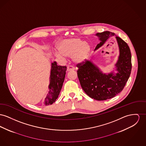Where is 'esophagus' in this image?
Returning <instances> with one entry per match:
<instances>
[{"instance_id": "esophagus-1", "label": "esophagus", "mask_w": 146, "mask_h": 146, "mask_svg": "<svg viewBox=\"0 0 146 146\" xmlns=\"http://www.w3.org/2000/svg\"><path fill=\"white\" fill-rule=\"evenodd\" d=\"M75 70V68L72 66H71V65H68V67H67L68 71H72V70Z\"/></svg>"}]
</instances>
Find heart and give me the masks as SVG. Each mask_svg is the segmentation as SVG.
Listing matches in <instances>:
<instances>
[{"instance_id": "heart-1", "label": "heart", "mask_w": 146, "mask_h": 146, "mask_svg": "<svg viewBox=\"0 0 146 146\" xmlns=\"http://www.w3.org/2000/svg\"><path fill=\"white\" fill-rule=\"evenodd\" d=\"M58 49L60 51L55 52L58 57H72L73 61L76 64H81L85 61L91 51V48L88 42L78 38L62 40L58 45Z\"/></svg>"}]
</instances>
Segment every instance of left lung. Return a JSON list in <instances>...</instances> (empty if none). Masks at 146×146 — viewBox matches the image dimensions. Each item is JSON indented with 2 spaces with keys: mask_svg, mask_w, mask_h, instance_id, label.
Here are the masks:
<instances>
[{
  "mask_svg": "<svg viewBox=\"0 0 146 146\" xmlns=\"http://www.w3.org/2000/svg\"><path fill=\"white\" fill-rule=\"evenodd\" d=\"M101 42L95 50L100 48L113 33L104 31L97 33ZM119 49V56L116 64L118 71L116 75L113 74L106 75L89 60L78 64V76L80 85L89 97L98 101H104L115 97L121 92L129 78L131 69V53L126 42L116 36Z\"/></svg>",
  "mask_w": 146,
  "mask_h": 146,
  "instance_id": "8db88e82",
  "label": "left lung"
}]
</instances>
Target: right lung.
Returning <instances> with one entry per match:
<instances>
[{"mask_svg":"<svg viewBox=\"0 0 146 146\" xmlns=\"http://www.w3.org/2000/svg\"><path fill=\"white\" fill-rule=\"evenodd\" d=\"M51 65L49 86L50 91L45 100L46 105H51L58 98L67 70L66 66H58L56 62L52 63Z\"/></svg>","mask_w":146,"mask_h":146,"instance_id":"1","label":"right lung"}]
</instances>
